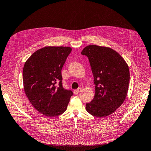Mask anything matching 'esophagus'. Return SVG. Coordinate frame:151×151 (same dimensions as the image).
Returning <instances> with one entry per match:
<instances>
[{"instance_id": "1", "label": "esophagus", "mask_w": 151, "mask_h": 151, "mask_svg": "<svg viewBox=\"0 0 151 151\" xmlns=\"http://www.w3.org/2000/svg\"><path fill=\"white\" fill-rule=\"evenodd\" d=\"M82 91V88L81 87H79L78 89H75V91H74V93H75V94H78L79 93H80Z\"/></svg>"}]
</instances>
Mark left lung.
I'll return each instance as SVG.
<instances>
[{"mask_svg": "<svg viewBox=\"0 0 151 151\" xmlns=\"http://www.w3.org/2000/svg\"><path fill=\"white\" fill-rule=\"evenodd\" d=\"M81 54L88 57L94 77V97L86 109L89 114L104 118L113 114L127 96L130 73L122 56L108 47L89 45Z\"/></svg>", "mask_w": 151, "mask_h": 151, "instance_id": "left-lung-1", "label": "left lung"}]
</instances>
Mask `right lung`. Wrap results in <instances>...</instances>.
I'll return each instance as SVG.
<instances>
[{
  "instance_id": "obj_1",
  "label": "right lung",
  "mask_w": 151,
  "mask_h": 151,
  "mask_svg": "<svg viewBox=\"0 0 151 151\" xmlns=\"http://www.w3.org/2000/svg\"><path fill=\"white\" fill-rule=\"evenodd\" d=\"M70 47L46 46L31 55L23 68V84L28 100L39 113L57 116L67 109L73 92L62 87V68Z\"/></svg>"
}]
</instances>
